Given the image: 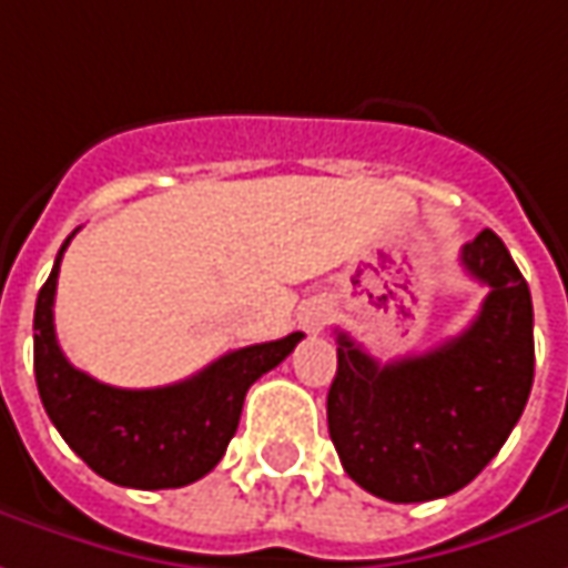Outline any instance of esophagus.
I'll use <instances>...</instances> for the list:
<instances>
[{
  "label": "esophagus",
  "mask_w": 568,
  "mask_h": 568,
  "mask_svg": "<svg viewBox=\"0 0 568 568\" xmlns=\"http://www.w3.org/2000/svg\"><path fill=\"white\" fill-rule=\"evenodd\" d=\"M329 316H333L329 301H323V298L307 301V304L301 307V326H304L307 333H320V329L329 323Z\"/></svg>",
  "instance_id": "esophagus-1"
}]
</instances>
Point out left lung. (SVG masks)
I'll list each match as a JSON object with an SVG mask.
<instances>
[{"label":"left lung","mask_w":568,"mask_h":568,"mask_svg":"<svg viewBox=\"0 0 568 568\" xmlns=\"http://www.w3.org/2000/svg\"><path fill=\"white\" fill-rule=\"evenodd\" d=\"M463 270L488 285L457 338L379 364L338 333L326 419L338 460L364 491L423 504L460 491L495 460L535 379L531 292L491 230L466 242Z\"/></svg>","instance_id":"8db88e82"}]
</instances>
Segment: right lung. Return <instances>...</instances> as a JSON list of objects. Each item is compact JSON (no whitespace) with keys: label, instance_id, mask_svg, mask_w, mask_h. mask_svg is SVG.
<instances>
[{"label":"right lung","instance_id":"add662e5","mask_svg":"<svg viewBox=\"0 0 568 568\" xmlns=\"http://www.w3.org/2000/svg\"><path fill=\"white\" fill-rule=\"evenodd\" d=\"M73 233L58 252L33 314V369L45 414L73 454L114 485L161 491L199 481L226 454L248 388L283 364L301 333L230 351L164 388H114L92 379L58 348L52 314L58 267Z\"/></svg>","mask_w":568,"mask_h":568}]
</instances>
